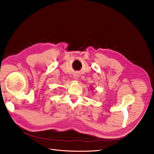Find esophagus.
<instances>
[{"label":"esophagus","instance_id":"1","mask_svg":"<svg viewBox=\"0 0 154 154\" xmlns=\"http://www.w3.org/2000/svg\"><path fill=\"white\" fill-rule=\"evenodd\" d=\"M75 79H77V77H75Z\"/></svg>","mask_w":154,"mask_h":154}]
</instances>
